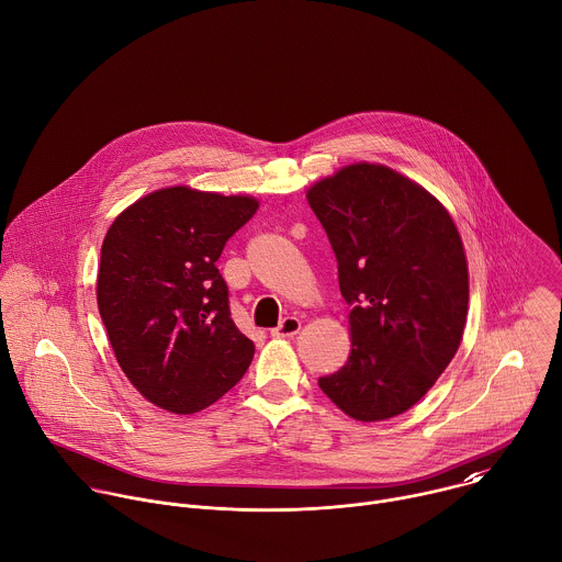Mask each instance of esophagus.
Wrapping results in <instances>:
<instances>
[{
  "mask_svg": "<svg viewBox=\"0 0 562 562\" xmlns=\"http://www.w3.org/2000/svg\"><path fill=\"white\" fill-rule=\"evenodd\" d=\"M300 328H302V322H300L295 315H289V317H284V319L271 330V335H273V337H293V335L300 333Z\"/></svg>",
  "mask_w": 562,
  "mask_h": 562,
  "instance_id": "1",
  "label": "esophagus"
}]
</instances>
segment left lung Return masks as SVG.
<instances>
[{"instance_id": "1", "label": "left lung", "mask_w": 562, "mask_h": 562, "mask_svg": "<svg viewBox=\"0 0 562 562\" xmlns=\"http://www.w3.org/2000/svg\"><path fill=\"white\" fill-rule=\"evenodd\" d=\"M306 199L350 304L348 361L317 384L357 422L397 417L432 389L461 344V236L437 199L384 165H348L313 184Z\"/></svg>"}]
</instances>
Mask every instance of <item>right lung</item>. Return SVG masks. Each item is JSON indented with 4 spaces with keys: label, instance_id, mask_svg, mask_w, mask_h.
<instances>
[{
    "label": "right lung",
    "instance_id": "obj_1",
    "mask_svg": "<svg viewBox=\"0 0 562 562\" xmlns=\"http://www.w3.org/2000/svg\"><path fill=\"white\" fill-rule=\"evenodd\" d=\"M256 210L249 196L167 187L105 234L99 313L119 366L154 406L199 413L247 372L256 348L232 319L216 260Z\"/></svg>",
    "mask_w": 562,
    "mask_h": 562
}]
</instances>
